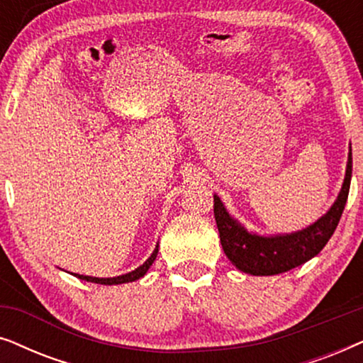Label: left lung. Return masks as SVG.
I'll list each match as a JSON object with an SVG mask.
<instances>
[{
  "label": "left lung",
  "mask_w": 363,
  "mask_h": 363,
  "mask_svg": "<svg viewBox=\"0 0 363 363\" xmlns=\"http://www.w3.org/2000/svg\"><path fill=\"white\" fill-rule=\"evenodd\" d=\"M352 180V147H349L345 178L334 205L304 230L284 235H259L247 231L215 198V220L225 255L238 269L251 276H274L304 264L319 255L339 225Z\"/></svg>",
  "instance_id": "1"
}]
</instances>
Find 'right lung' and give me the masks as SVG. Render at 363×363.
<instances>
[{"label": "right lung", "mask_w": 363, "mask_h": 363, "mask_svg": "<svg viewBox=\"0 0 363 363\" xmlns=\"http://www.w3.org/2000/svg\"><path fill=\"white\" fill-rule=\"evenodd\" d=\"M158 255V245L155 246V250L150 255V257L143 262L142 266H138L137 269H133L130 272H127V274H122V276H116V277H92V276H84V274H76V272H71L79 279L82 281H87V282H96V284H104V286H116V284H125V282H133L137 279H140L147 274V271L150 269V266L153 264V261H155V257Z\"/></svg>", "instance_id": "right-lung-1"}]
</instances>
